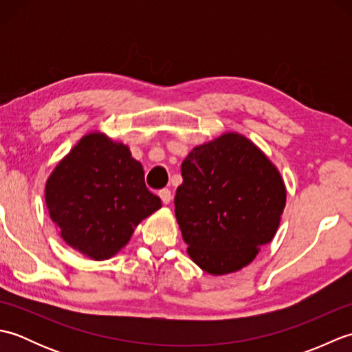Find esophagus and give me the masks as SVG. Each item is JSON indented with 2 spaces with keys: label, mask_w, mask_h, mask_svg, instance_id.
Returning <instances> with one entry per match:
<instances>
[{
  "label": "esophagus",
  "mask_w": 352,
  "mask_h": 352,
  "mask_svg": "<svg viewBox=\"0 0 352 352\" xmlns=\"http://www.w3.org/2000/svg\"><path fill=\"white\" fill-rule=\"evenodd\" d=\"M159 197L162 198L163 204H169L170 199H172V193H170L169 189H162V190L159 192Z\"/></svg>",
  "instance_id": "1"
}]
</instances>
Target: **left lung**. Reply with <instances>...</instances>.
<instances>
[{"mask_svg": "<svg viewBox=\"0 0 352 352\" xmlns=\"http://www.w3.org/2000/svg\"><path fill=\"white\" fill-rule=\"evenodd\" d=\"M182 175L175 218L193 263L210 275L248 266L280 227V170L254 142L230 131L193 148Z\"/></svg>", "mask_w": 352, "mask_h": 352, "instance_id": "1", "label": "left lung"}]
</instances>
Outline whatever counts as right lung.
I'll list each match as a JSON object with an SVG mask.
<instances>
[{
	"instance_id": "right-lung-1",
	"label": "right lung",
	"mask_w": 352,
	"mask_h": 352,
	"mask_svg": "<svg viewBox=\"0 0 352 352\" xmlns=\"http://www.w3.org/2000/svg\"><path fill=\"white\" fill-rule=\"evenodd\" d=\"M45 203L63 241L96 261L116 256L134 228L162 207L130 148L100 131L85 134L57 163Z\"/></svg>"
}]
</instances>
